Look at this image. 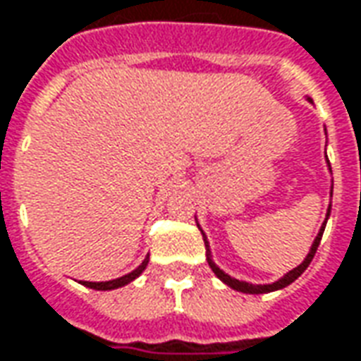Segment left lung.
<instances>
[{"label":"left lung","mask_w":361,"mask_h":361,"mask_svg":"<svg viewBox=\"0 0 361 361\" xmlns=\"http://www.w3.org/2000/svg\"><path fill=\"white\" fill-rule=\"evenodd\" d=\"M311 102V99H309ZM330 215V209L329 213H326V219H329ZM324 226H326V221L322 223L321 231H319V234H317V238H314V242H312L311 246V252L307 254V258L303 259V264H299L297 268L291 269L289 274H286V276L281 277L279 281H276V283H269V286H252V283H246V281H238V279H234V277H231L228 274H224L223 269L216 266L215 262L211 259V250H209V242H207L205 234H203V240H205V250H207V262H209V266H211V269L215 271V276L221 279V281H224L228 287H233V289H236V291H242V293H250V295H258V293H269V291H276V289H283V287H287L289 283H293L297 277L303 274L305 269L309 268V264L312 262V258H314V252H317V248H319V244H321V238H322V233H324Z\"/></svg>","instance_id":"left-lung-1"}]
</instances>
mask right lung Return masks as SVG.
I'll list each match as a JSON object with an SVG mask.
<instances>
[{
	"label": "right lung",
	"mask_w": 361,
	"mask_h": 361,
	"mask_svg": "<svg viewBox=\"0 0 361 361\" xmlns=\"http://www.w3.org/2000/svg\"><path fill=\"white\" fill-rule=\"evenodd\" d=\"M146 266H148V256L145 258V262L138 266L135 271H130V274H127V276L119 277V279H111V281H99V283H95V281H82L85 287H90V289H97V291H109V289H117V287H123L127 286V283H130L133 279H137L142 271L146 269Z\"/></svg>",
	"instance_id": "1"
}]
</instances>
